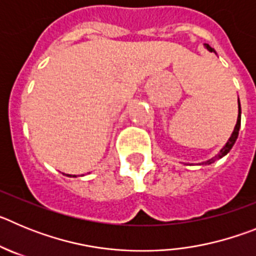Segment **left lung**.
I'll return each instance as SVG.
<instances>
[{
	"instance_id": "obj_1",
	"label": "left lung",
	"mask_w": 256,
	"mask_h": 256,
	"mask_svg": "<svg viewBox=\"0 0 256 256\" xmlns=\"http://www.w3.org/2000/svg\"><path fill=\"white\" fill-rule=\"evenodd\" d=\"M205 47H206L208 50H209L210 52H216L214 51V48H212V47L209 46V44H205ZM240 126H241V105H240V100H238V116H237V123H236V126H234V132H232V136L230 137V140H228V142L226 144V146L223 148H222L220 151H219L218 155H216L212 159L208 160V162H202V164H212V162H214L216 160L220 159V158H223L224 155H227L228 152H230V150L232 148V146L234 144V142H236L237 137H238V130H240Z\"/></svg>"
}]
</instances>
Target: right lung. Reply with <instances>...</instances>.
Wrapping results in <instances>:
<instances>
[{
  "mask_svg": "<svg viewBox=\"0 0 256 256\" xmlns=\"http://www.w3.org/2000/svg\"><path fill=\"white\" fill-rule=\"evenodd\" d=\"M68 177H72V176H70V174H66ZM73 177H76V176H73Z\"/></svg>",
  "mask_w": 256,
  "mask_h": 256,
  "instance_id": "1",
  "label": "right lung"
}]
</instances>
